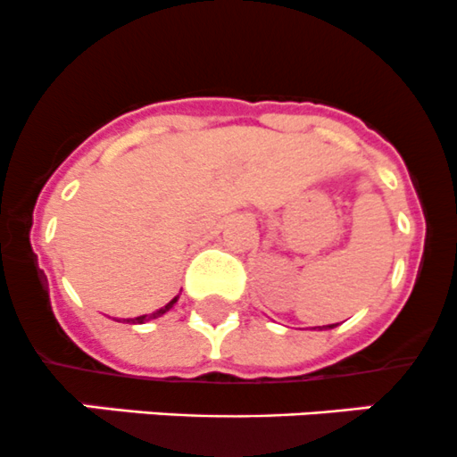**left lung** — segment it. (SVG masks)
Wrapping results in <instances>:
<instances>
[{"label":"left lung","instance_id":"obj_1","mask_svg":"<svg viewBox=\"0 0 457 457\" xmlns=\"http://www.w3.org/2000/svg\"><path fill=\"white\" fill-rule=\"evenodd\" d=\"M333 327H337V324H328V328H333Z\"/></svg>","mask_w":457,"mask_h":457}]
</instances>
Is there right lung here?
Masks as SVG:
<instances>
[{
  "mask_svg": "<svg viewBox=\"0 0 457 457\" xmlns=\"http://www.w3.org/2000/svg\"><path fill=\"white\" fill-rule=\"evenodd\" d=\"M178 297H179V295H178ZM178 297H173V300H170L169 304H166V306H162V309L153 311L151 315H139V318H130V320H124V322H130V324H144V322H146V320H155V318H160V315H164L166 311H169V309H173V304H175V302H178Z\"/></svg>",
  "mask_w": 457,
  "mask_h": 457,
  "instance_id": "1",
  "label": "right lung"
}]
</instances>
